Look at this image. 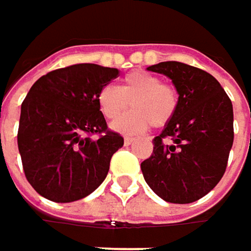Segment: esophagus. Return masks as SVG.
<instances>
[{"instance_id": "34e87169", "label": "esophagus", "mask_w": 251, "mask_h": 251, "mask_svg": "<svg viewBox=\"0 0 251 251\" xmlns=\"http://www.w3.org/2000/svg\"><path fill=\"white\" fill-rule=\"evenodd\" d=\"M135 142V139L133 138H129V136H126L125 138V145L127 147V145H132Z\"/></svg>"}]
</instances>
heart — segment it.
<instances>
[{
	"label": "heart",
	"instance_id": "heart-1",
	"mask_svg": "<svg viewBox=\"0 0 251 251\" xmlns=\"http://www.w3.org/2000/svg\"><path fill=\"white\" fill-rule=\"evenodd\" d=\"M103 116L116 121L130 104L134 110L112 125L122 135H138L150 126L163 127L173 118L177 107L176 91L158 76L145 71H133L124 78L122 87L107 84L97 96Z\"/></svg>",
	"mask_w": 251,
	"mask_h": 251
}]
</instances>
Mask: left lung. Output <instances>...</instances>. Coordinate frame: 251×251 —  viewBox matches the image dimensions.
Returning <instances> with one entry per match:
<instances>
[{"label":"left lung","mask_w":251,"mask_h":251,"mask_svg":"<svg viewBox=\"0 0 251 251\" xmlns=\"http://www.w3.org/2000/svg\"><path fill=\"white\" fill-rule=\"evenodd\" d=\"M147 70L170 78L178 99L173 118L152 139L151 157L141 163L142 175L166 202L192 203L226 173L234 141L232 103L221 84L199 68L169 61Z\"/></svg>","instance_id":"obj_1"}]
</instances>
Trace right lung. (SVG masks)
<instances>
[{
    "mask_svg": "<svg viewBox=\"0 0 251 251\" xmlns=\"http://www.w3.org/2000/svg\"><path fill=\"white\" fill-rule=\"evenodd\" d=\"M118 75L116 68L76 64L31 85L22 104L17 144L25 178L40 196L74 202L106 178L124 138L107 130L97 96ZM93 133L100 136L93 140Z\"/></svg>",
    "mask_w": 251,
    "mask_h": 251,
    "instance_id": "obj_1",
    "label": "right lung"
}]
</instances>
